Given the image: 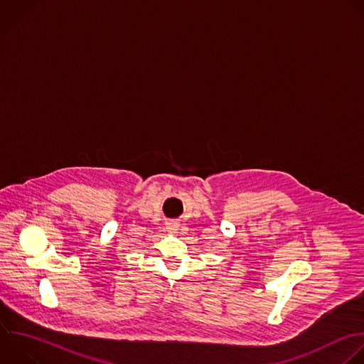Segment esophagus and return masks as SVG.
Listing matches in <instances>:
<instances>
[{
    "label": "esophagus",
    "instance_id": "34e87169",
    "mask_svg": "<svg viewBox=\"0 0 364 364\" xmlns=\"http://www.w3.org/2000/svg\"><path fill=\"white\" fill-rule=\"evenodd\" d=\"M166 228H167L168 232H177L178 223L177 221H168V223H166Z\"/></svg>",
    "mask_w": 364,
    "mask_h": 364
}]
</instances>
